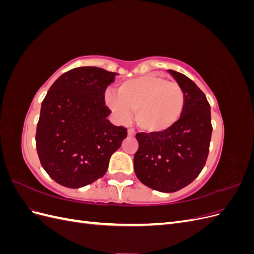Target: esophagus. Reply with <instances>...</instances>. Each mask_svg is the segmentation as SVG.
Here are the masks:
<instances>
[{
    "label": "esophagus",
    "instance_id": "esophagus-1",
    "mask_svg": "<svg viewBox=\"0 0 254 254\" xmlns=\"http://www.w3.org/2000/svg\"><path fill=\"white\" fill-rule=\"evenodd\" d=\"M128 135L129 136H134L135 135V131L133 129H128Z\"/></svg>",
    "mask_w": 254,
    "mask_h": 254
}]
</instances>
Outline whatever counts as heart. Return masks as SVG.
I'll return each instance as SVG.
<instances>
[{"label": "heart", "mask_w": 254, "mask_h": 254, "mask_svg": "<svg viewBox=\"0 0 254 254\" xmlns=\"http://www.w3.org/2000/svg\"><path fill=\"white\" fill-rule=\"evenodd\" d=\"M105 99L122 122L131 119L147 132H162L179 121L186 107V95L178 83L148 74L122 82L118 93L107 91Z\"/></svg>", "instance_id": "1"}]
</instances>
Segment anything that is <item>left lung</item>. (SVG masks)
I'll list each match as a JSON object with an SVG mask.
<instances>
[{
	"label": "left lung",
	"instance_id": "1",
	"mask_svg": "<svg viewBox=\"0 0 254 254\" xmlns=\"http://www.w3.org/2000/svg\"><path fill=\"white\" fill-rule=\"evenodd\" d=\"M186 95L179 121L162 132L136 133L134 173L143 184L162 193L189 186L200 174L209 155L211 107L203 92L186 75L168 70Z\"/></svg>",
	"mask_w": 254,
	"mask_h": 254
}]
</instances>
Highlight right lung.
I'll return each instance as SVG.
<instances>
[{
    "label": "right lung",
    "instance_id": "right-lung-1",
    "mask_svg": "<svg viewBox=\"0 0 254 254\" xmlns=\"http://www.w3.org/2000/svg\"><path fill=\"white\" fill-rule=\"evenodd\" d=\"M117 73L75 67L52 84L41 104L36 147L40 163L60 186L79 189L102 178L127 129L107 117L105 91Z\"/></svg>",
    "mask_w": 254,
    "mask_h": 254
}]
</instances>
